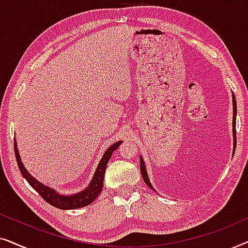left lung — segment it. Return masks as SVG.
<instances>
[{
    "instance_id": "8db88e82",
    "label": "left lung",
    "mask_w": 248,
    "mask_h": 248,
    "mask_svg": "<svg viewBox=\"0 0 248 248\" xmlns=\"http://www.w3.org/2000/svg\"><path fill=\"white\" fill-rule=\"evenodd\" d=\"M232 137H233V150H235L236 148V116H237V105H236V98H235V94H233L232 93ZM235 154V152H233ZM140 168H141V174H142V178H143V181L145 184H147L149 187H150L151 189L155 188L152 187L151 183H150V179H149L148 177V172L147 170H145V164H144V160L143 158L141 157L140 155Z\"/></svg>"
}]
</instances>
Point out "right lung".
<instances>
[{
    "mask_svg": "<svg viewBox=\"0 0 248 248\" xmlns=\"http://www.w3.org/2000/svg\"><path fill=\"white\" fill-rule=\"evenodd\" d=\"M122 141H117L110 145L109 148L107 149L106 151L104 152L103 157H101L99 164H98L96 171L91 178V182L82 191L74 193V194L66 195V194H61L49 186L44 185L43 183L37 181L35 177H32L31 175L29 174V171L27 170L25 165L22 164L21 157L19 155L18 145H16V141L15 139V154H16V162H18V167L20 169V172H21L23 177L26 178V181L29 183V185H31L33 189H36L37 192L39 193V195L45 200L47 203H49L50 205L55 206L57 209L61 210H72V209H79L83 208V206H87L93 203L94 200L98 198V195L100 194L101 189H103L104 186V176L105 171H106V167L108 161L113 155V152L116 150V149L120 147Z\"/></svg>",
    "mask_w": 248,
    "mask_h": 248,
    "instance_id": "1",
    "label": "right lung"
}]
</instances>
